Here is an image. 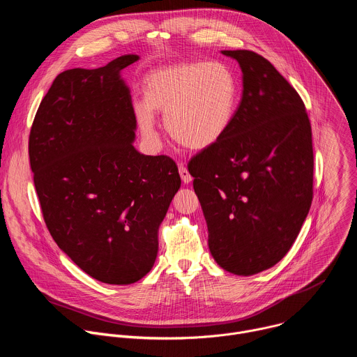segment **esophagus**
Here are the masks:
<instances>
[{
  "instance_id": "esophagus-1",
  "label": "esophagus",
  "mask_w": 357,
  "mask_h": 357,
  "mask_svg": "<svg viewBox=\"0 0 357 357\" xmlns=\"http://www.w3.org/2000/svg\"><path fill=\"white\" fill-rule=\"evenodd\" d=\"M179 175H181V178H182V182L185 183V185H188V183H190L192 182V175L189 174V171L186 169V167L183 165V164H179Z\"/></svg>"
}]
</instances>
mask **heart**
<instances>
[{
  "mask_svg": "<svg viewBox=\"0 0 357 357\" xmlns=\"http://www.w3.org/2000/svg\"><path fill=\"white\" fill-rule=\"evenodd\" d=\"M144 98L135 105V114L148 139L157 141L154 113H161L175 141L202 151L229 132L238 106V83L223 62H179L146 75Z\"/></svg>",
  "mask_w": 357,
  "mask_h": 357,
  "instance_id": "heart-1",
  "label": "heart"
}]
</instances>
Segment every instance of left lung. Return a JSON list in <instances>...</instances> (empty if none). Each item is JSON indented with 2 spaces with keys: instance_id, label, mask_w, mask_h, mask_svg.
Wrapping results in <instances>:
<instances>
[{
  "instance_id": "8db88e82",
  "label": "left lung",
  "mask_w": 357,
  "mask_h": 357,
  "mask_svg": "<svg viewBox=\"0 0 357 357\" xmlns=\"http://www.w3.org/2000/svg\"><path fill=\"white\" fill-rule=\"evenodd\" d=\"M237 61L243 96L229 132L188 169L215 261L236 275L275 266L312 203L311 123L299 94L263 56L222 50Z\"/></svg>"
}]
</instances>
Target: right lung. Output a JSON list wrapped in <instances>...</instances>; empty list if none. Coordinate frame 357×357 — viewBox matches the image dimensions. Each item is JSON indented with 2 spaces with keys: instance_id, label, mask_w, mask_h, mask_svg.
<instances>
[{
  "instance_id": "1",
  "label": "right lung",
  "mask_w": 357,
  "mask_h": 357,
  "mask_svg": "<svg viewBox=\"0 0 357 357\" xmlns=\"http://www.w3.org/2000/svg\"><path fill=\"white\" fill-rule=\"evenodd\" d=\"M69 69L40 101L29 161L45 223L59 248L90 277L137 282L154 266L158 231L181 188L175 162L132 145L137 120L121 70Z\"/></svg>"
}]
</instances>
